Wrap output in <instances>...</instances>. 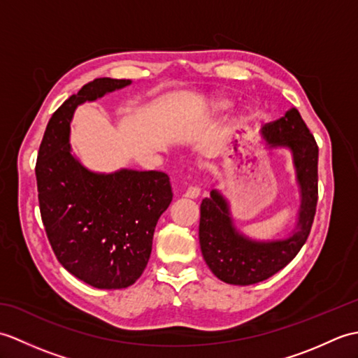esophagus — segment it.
<instances>
[{"instance_id": "obj_1", "label": "esophagus", "mask_w": 358, "mask_h": 358, "mask_svg": "<svg viewBox=\"0 0 358 358\" xmlns=\"http://www.w3.org/2000/svg\"><path fill=\"white\" fill-rule=\"evenodd\" d=\"M183 196H186V199H191V200L199 199V196H200V187L189 186V187L186 189V192H185Z\"/></svg>"}]
</instances>
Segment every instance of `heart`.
Here are the masks:
<instances>
[{"label": "heart", "instance_id": "1", "mask_svg": "<svg viewBox=\"0 0 358 358\" xmlns=\"http://www.w3.org/2000/svg\"><path fill=\"white\" fill-rule=\"evenodd\" d=\"M229 106H231V100H227L226 96H215L209 101V108L214 112L224 110V109L229 108Z\"/></svg>", "mask_w": 358, "mask_h": 358}]
</instances>
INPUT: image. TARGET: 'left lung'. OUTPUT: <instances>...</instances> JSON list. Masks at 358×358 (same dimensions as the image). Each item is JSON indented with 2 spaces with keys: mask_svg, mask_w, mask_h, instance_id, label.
<instances>
[{
  "mask_svg": "<svg viewBox=\"0 0 358 358\" xmlns=\"http://www.w3.org/2000/svg\"><path fill=\"white\" fill-rule=\"evenodd\" d=\"M262 135L271 148L292 152L300 187L299 222L292 235L283 240L257 241L235 229L229 204L217 189L200 206V246L204 262L224 283L254 285L272 277L294 260L308 240L318 200V146L300 112L289 109L285 117L268 123Z\"/></svg>",
  "mask_w": 358,
  "mask_h": 358,
  "instance_id": "1",
  "label": "left lung"
}]
</instances>
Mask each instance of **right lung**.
<instances>
[{
    "label": "right lung",
    "instance_id": "right-lung-1",
    "mask_svg": "<svg viewBox=\"0 0 358 358\" xmlns=\"http://www.w3.org/2000/svg\"><path fill=\"white\" fill-rule=\"evenodd\" d=\"M131 80L96 78L53 112L36 158L41 220L66 271L98 289H123L149 262L159 215L169 208V177L157 171L95 173L71 154L78 104L123 89Z\"/></svg>",
    "mask_w": 358,
    "mask_h": 358
}]
</instances>
